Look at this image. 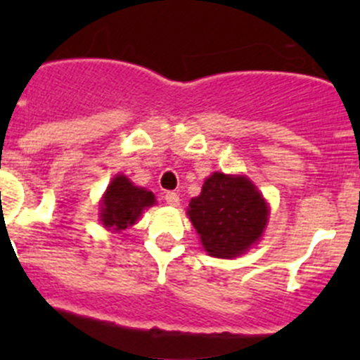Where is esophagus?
Instances as JSON below:
<instances>
[{
    "mask_svg": "<svg viewBox=\"0 0 360 360\" xmlns=\"http://www.w3.org/2000/svg\"><path fill=\"white\" fill-rule=\"evenodd\" d=\"M165 202L169 203V205L177 207V205H179V195L174 193V191H167V193H165Z\"/></svg>",
    "mask_w": 360,
    "mask_h": 360,
    "instance_id": "34e87169",
    "label": "esophagus"
}]
</instances>
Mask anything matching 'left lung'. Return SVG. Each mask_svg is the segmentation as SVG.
I'll use <instances>...</instances> for the list:
<instances>
[{
	"label": "left lung",
	"instance_id": "obj_1",
	"mask_svg": "<svg viewBox=\"0 0 360 360\" xmlns=\"http://www.w3.org/2000/svg\"><path fill=\"white\" fill-rule=\"evenodd\" d=\"M268 214L266 200L248 177L223 172L207 177L188 207L205 252L221 259L242 256L259 242Z\"/></svg>",
	"mask_w": 360,
	"mask_h": 360
}]
</instances>
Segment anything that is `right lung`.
I'll list each match as a JSON object with an SVG mask.
<instances>
[{
    "label": "right lung",
    "instance_id": "add662e5",
    "mask_svg": "<svg viewBox=\"0 0 360 360\" xmlns=\"http://www.w3.org/2000/svg\"><path fill=\"white\" fill-rule=\"evenodd\" d=\"M155 195L144 188L134 186L132 181L123 174L112 181L101 200V223L112 231H122L136 224L144 209L155 205Z\"/></svg>",
    "mask_w": 360,
    "mask_h": 360
}]
</instances>
